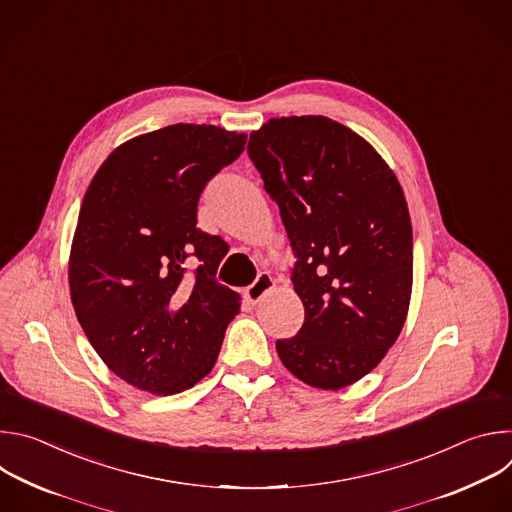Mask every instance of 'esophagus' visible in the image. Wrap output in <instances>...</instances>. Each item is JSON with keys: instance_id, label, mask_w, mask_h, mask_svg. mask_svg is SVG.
Segmentation results:
<instances>
[{"instance_id": "1", "label": "esophagus", "mask_w": 512, "mask_h": 512, "mask_svg": "<svg viewBox=\"0 0 512 512\" xmlns=\"http://www.w3.org/2000/svg\"><path fill=\"white\" fill-rule=\"evenodd\" d=\"M273 287V279H271V275L269 273H259L257 275V279L245 289V298L251 302V304H259L263 298H265V294L267 291Z\"/></svg>"}]
</instances>
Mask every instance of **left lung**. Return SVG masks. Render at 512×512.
Instances as JSON below:
<instances>
[{"instance_id": "obj_1", "label": "left lung", "mask_w": 512, "mask_h": 512, "mask_svg": "<svg viewBox=\"0 0 512 512\" xmlns=\"http://www.w3.org/2000/svg\"><path fill=\"white\" fill-rule=\"evenodd\" d=\"M247 152L277 202L306 318L275 342L285 369L318 389L371 373L395 344L413 283V233L403 190L348 127L322 117L269 119Z\"/></svg>"}]
</instances>
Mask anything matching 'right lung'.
Instances as JSON below:
<instances>
[{
	"instance_id": "add662e5",
	"label": "right lung",
	"mask_w": 512,
	"mask_h": 512,
	"mask_svg": "<svg viewBox=\"0 0 512 512\" xmlns=\"http://www.w3.org/2000/svg\"><path fill=\"white\" fill-rule=\"evenodd\" d=\"M245 133L176 123L125 141L95 174L72 239L77 318L107 367L154 395L214 367L239 294L216 281L221 239L196 227L204 186L245 150ZM199 267L190 276L185 259Z\"/></svg>"
}]
</instances>
